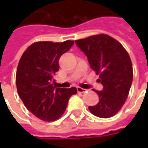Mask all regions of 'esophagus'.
I'll return each mask as SVG.
<instances>
[{
	"label": "esophagus",
	"instance_id": "esophagus-1",
	"mask_svg": "<svg viewBox=\"0 0 148 148\" xmlns=\"http://www.w3.org/2000/svg\"><path fill=\"white\" fill-rule=\"evenodd\" d=\"M77 91L78 93H84L86 90L83 89V88H82V87H77Z\"/></svg>",
	"mask_w": 148,
	"mask_h": 148
}]
</instances>
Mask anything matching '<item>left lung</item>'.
I'll list each match as a JSON object with an SVG mask.
<instances>
[{
    "label": "left lung",
    "mask_w": 148,
    "mask_h": 148,
    "mask_svg": "<svg viewBox=\"0 0 148 148\" xmlns=\"http://www.w3.org/2000/svg\"><path fill=\"white\" fill-rule=\"evenodd\" d=\"M75 43L87 56L92 70L99 74L101 91L94 90L99 97L96 106H89L96 116L109 118L121 110L130 90L133 71L128 53L121 42L105 34L78 39Z\"/></svg>",
    "instance_id": "8db88e82"
}]
</instances>
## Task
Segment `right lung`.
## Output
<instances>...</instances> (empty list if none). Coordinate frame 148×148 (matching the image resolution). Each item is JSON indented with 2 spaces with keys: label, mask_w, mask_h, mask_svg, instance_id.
I'll return each instance as SVG.
<instances>
[{
  "label": "right lung",
  "mask_w": 148,
  "mask_h": 148,
  "mask_svg": "<svg viewBox=\"0 0 148 148\" xmlns=\"http://www.w3.org/2000/svg\"><path fill=\"white\" fill-rule=\"evenodd\" d=\"M74 42H36L20 59L16 75L18 94L25 107L42 121L58 119L64 113L70 97L77 93L75 87H56L54 79L59 69V58Z\"/></svg>",
  "instance_id": "1"
}]
</instances>
